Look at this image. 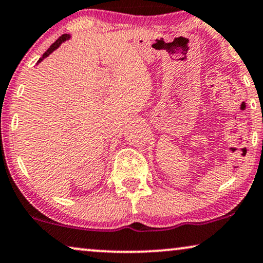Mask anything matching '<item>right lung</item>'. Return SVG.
<instances>
[{
    "label": "right lung",
    "instance_id": "add662e5",
    "mask_svg": "<svg viewBox=\"0 0 263 263\" xmlns=\"http://www.w3.org/2000/svg\"><path fill=\"white\" fill-rule=\"evenodd\" d=\"M69 38H71V36H69V34H67V33H66V34H62V36H61V37H59V38H58V40H56V41L54 42V43H52V44L50 45V48H49V49H48V50L44 52V54H43V56H42V58L40 59V60H38V62H37V64H40V62H41V61H43V60H44V59H45V58H47V56H49V55H50L52 51H54V50H56V49H58L59 47H60V45H61L62 43H64V42H65V41H67V40H69Z\"/></svg>",
    "mask_w": 263,
    "mask_h": 263
}]
</instances>
